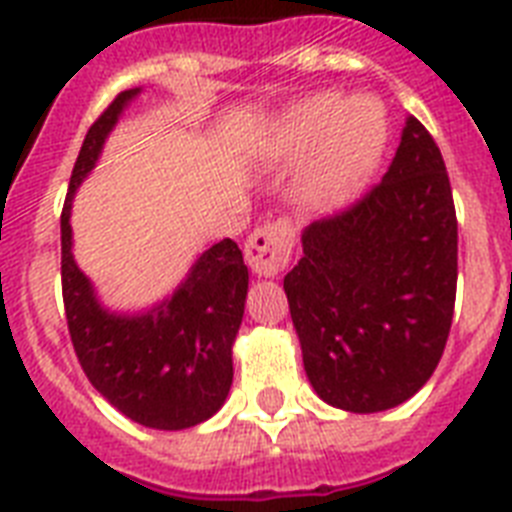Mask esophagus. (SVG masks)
Returning a JSON list of instances; mask_svg holds the SVG:
<instances>
[{"label": "esophagus", "mask_w": 512, "mask_h": 512, "mask_svg": "<svg viewBox=\"0 0 512 512\" xmlns=\"http://www.w3.org/2000/svg\"><path fill=\"white\" fill-rule=\"evenodd\" d=\"M293 253V227L277 219V222H266L246 243V261L253 274L259 277H277L290 261Z\"/></svg>", "instance_id": "obj_1"}]
</instances>
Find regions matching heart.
Returning a JSON list of instances; mask_svg holds the SVG:
<instances>
[{
    "label": "heart",
    "instance_id": "1",
    "mask_svg": "<svg viewBox=\"0 0 512 512\" xmlns=\"http://www.w3.org/2000/svg\"><path fill=\"white\" fill-rule=\"evenodd\" d=\"M282 154L316 149L306 193L319 206L353 201L369 183L387 143V120L371 96L316 94L295 104L274 130Z\"/></svg>",
    "mask_w": 512,
    "mask_h": 512
}]
</instances>
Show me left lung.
<instances>
[{"label": "left lung", "mask_w": 512, "mask_h": 512, "mask_svg": "<svg viewBox=\"0 0 512 512\" xmlns=\"http://www.w3.org/2000/svg\"><path fill=\"white\" fill-rule=\"evenodd\" d=\"M301 243L285 293L316 395L350 413L413 398L442 358L458 285L453 190L429 130L408 117L382 183Z\"/></svg>", "instance_id": "obj_1"}]
</instances>
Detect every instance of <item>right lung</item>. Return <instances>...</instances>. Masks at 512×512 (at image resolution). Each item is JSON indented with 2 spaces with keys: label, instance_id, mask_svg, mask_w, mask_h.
I'll return each mask as SVG.
<instances>
[{
  "label": "right lung",
  "instance_id": "right-lung-1",
  "mask_svg": "<svg viewBox=\"0 0 512 512\" xmlns=\"http://www.w3.org/2000/svg\"><path fill=\"white\" fill-rule=\"evenodd\" d=\"M141 88L122 91L88 128L62 209V298L75 356L88 382L149 429L196 426L225 405L232 342L243 322L248 266L238 243L219 240L193 261L185 280L146 311H109L73 256L75 190L99 162L107 135Z\"/></svg>",
  "mask_w": 512,
  "mask_h": 512
}]
</instances>
